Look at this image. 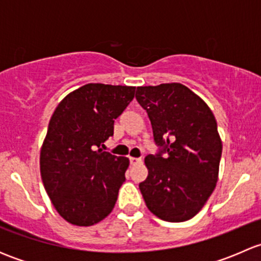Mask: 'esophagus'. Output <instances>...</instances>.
<instances>
[{
	"label": "esophagus",
	"mask_w": 261,
	"mask_h": 261,
	"mask_svg": "<svg viewBox=\"0 0 261 261\" xmlns=\"http://www.w3.org/2000/svg\"><path fill=\"white\" fill-rule=\"evenodd\" d=\"M140 163H141V159H139V158H133V156H130V164H131V165L140 164Z\"/></svg>",
	"instance_id": "esophagus-1"
}]
</instances>
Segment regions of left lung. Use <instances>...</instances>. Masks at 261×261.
I'll use <instances>...</instances> for the list:
<instances>
[{"mask_svg": "<svg viewBox=\"0 0 261 261\" xmlns=\"http://www.w3.org/2000/svg\"><path fill=\"white\" fill-rule=\"evenodd\" d=\"M136 99L151 121L154 140L168 156L147 155L140 191L160 220H191L206 204L218 180L222 141L211 109L180 83L138 87Z\"/></svg>", "mask_w": 261, "mask_h": 261, "instance_id": "1", "label": "left lung"}]
</instances>
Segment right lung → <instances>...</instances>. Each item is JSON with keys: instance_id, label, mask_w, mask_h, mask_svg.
I'll use <instances>...</instances> for the list:
<instances>
[{"instance_id": "1", "label": "right lung", "mask_w": 261, "mask_h": 261, "mask_svg": "<svg viewBox=\"0 0 261 261\" xmlns=\"http://www.w3.org/2000/svg\"><path fill=\"white\" fill-rule=\"evenodd\" d=\"M135 87L88 83L64 97L40 149V174L53 206L67 222L92 226L114 210L130 160L102 151Z\"/></svg>"}]
</instances>
